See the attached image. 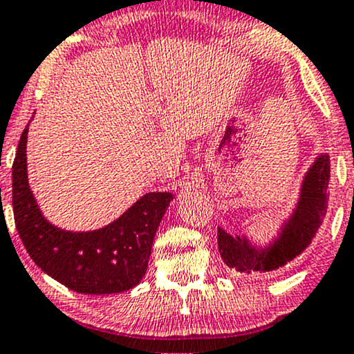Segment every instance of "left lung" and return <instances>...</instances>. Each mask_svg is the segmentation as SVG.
I'll return each instance as SVG.
<instances>
[{"label": "left lung", "instance_id": "left-lung-1", "mask_svg": "<svg viewBox=\"0 0 354 354\" xmlns=\"http://www.w3.org/2000/svg\"><path fill=\"white\" fill-rule=\"evenodd\" d=\"M328 183H330V156L320 155L306 173L295 212L285 224L279 241H275L267 249L257 250L247 239L241 237L234 239L219 227L218 245L225 266L241 274L270 272L304 252L312 244L315 234L318 232L326 216L328 198H330Z\"/></svg>", "mask_w": 354, "mask_h": 354}]
</instances>
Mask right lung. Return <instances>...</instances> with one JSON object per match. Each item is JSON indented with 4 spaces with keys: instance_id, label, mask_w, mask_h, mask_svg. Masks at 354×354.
<instances>
[{
    "instance_id": "1",
    "label": "right lung",
    "mask_w": 354,
    "mask_h": 354,
    "mask_svg": "<svg viewBox=\"0 0 354 354\" xmlns=\"http://www.w3.org/2000/svg\"><path fill=\"white\" fill-rule=\"evenodd\" d=\"M28 125L12 163V211L21 241L36 266L71 290L88 295L127 292L147 274L156 229L173 196L148 193L112 224L71 232L42 218L29 189Z\"/></svg>"
}]
</instances>
